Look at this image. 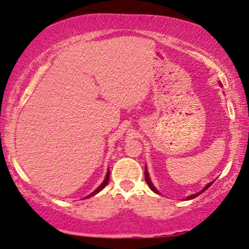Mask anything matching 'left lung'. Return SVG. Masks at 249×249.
<instances>
[{"label": "left lung", "instance_id": "1", "mask_svg": "<svg viewBox=\"0 0 249 249\" xmlns=\"http://www.w3.org/2000/svg\"><path fill=\"white\" fill-rule=\"evenodd\" d=\"M219 85H221V83H219ZM221 87H222V85H221ZM145 180H146L147 185H148V186H150V189H151V190H152V191H153L154 193H158V195H160V192H159V191H158V190H157V188H156V186H154V185H153L152 180H151V178H150V175H148V172H147V168H146V167H145ZM213 183H214V182H211V183H208V184H207V185H206V186H205V188H203V189L201 190V191L196 192V193H195V195H191V196H186V198H185V200H191V199H195V198H196V196H200V195H201V193H202V192H205V191H206V190H207V189L209 188V186H211V185H212V184H213Z\"/></svg>", "mask_w": 249, "mask_h": 249}]
</instances>
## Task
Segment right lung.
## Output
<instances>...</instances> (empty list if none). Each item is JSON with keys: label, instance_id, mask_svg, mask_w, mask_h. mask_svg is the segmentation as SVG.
<instances>
[{"label": "right lung", "instance_id": "obj_1", "mask_svg": "<svg viewBox=\"0 0 249 249\" xmlns=\"http://www.w3.org/2000/svg\"><path fill=\"white\" fill-rule=\"evenodd\" d=\"M108 180H109V169L107 170V173H106V176H105V178H104V180H103V183L101 184V185H99V186H98V188H97V189L95 190V191H93V192H91V193H90V195H89V196H87L85 199H88V198H90V196H95V195H97V193H98L99 191H102V190H103V189H104L106 185H107Z\"/></svg>", "mask_w": 249, "mask_h": 249}]
</instances>
